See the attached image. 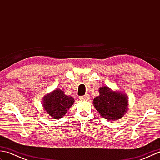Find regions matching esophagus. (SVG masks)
Returning a JSON list of instances; mask_svg holds the SVG:
<instances>
[{"label": "esophagus", "instance_id": "obj_1", "mask_svg": "<svg viewBox=\"0 0 160 160\" xmlns=\"http://www.w3.org/2000/svg\"><path fill=\"white\" fill-rule=\"evenodd\" d=\"M89 98H90L89 95H88V94L84 95V96H83L79 97V99L80 100H84V101H85V100H89Z\"/></svg>", "mask_w": 160, "mask_h": 160}]
</instances>
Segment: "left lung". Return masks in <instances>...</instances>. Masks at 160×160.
Listing matches in <instances>:
<instances>
[{
	"instance_id": "left-lung-1",
	"label": "left lung",
	"mask_w": 160,
	"mask_h": 160,
	"mask_svg": "<svg viewBox=\"0 0 160 160\" xmlns=\"http://www.w3.org/2000/svg\"><path fill=\"white\" fill-rule=\"evenodd\" d=\"M100 95L93 100V105L101 116L115 121L122 118L128 110V98L120 91H113L108 87L99 89Z\"/></svg>"
}]
</instances>
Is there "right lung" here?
I'll list each match as a JSON object with an SVG mask.
<instances>
[{
    "label": "right lung",
    "instance_id": "add662e5",
    "mask_svg": "<svg viewBox=\"0 0 160 160\" xmlns=\"http://www.w3.org/2000/svg\"><path fill=\"white\" fill-rule=\"evenodd\" d=\"M73 103V98L67 96L59 89L46 95L42 100L44 109L54 119L62 118Z\"/></svg>",
    "mask_w": 160,
    "mask_h": 160
}]
</instances>
